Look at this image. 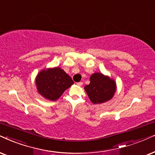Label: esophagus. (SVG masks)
<instances>
[{"instance_id":"obj_1","label":"esophagus","mask_w":155,"mask_h":155,"mask_svg":"<svg viewBox=\"0 0 155 155\" xmlns=\"http://www.w3.org/2000/svg\"><path fill=\"white\" fill-rule=\"evenodd\" d=\"M76 84H77L78 86H80V87H81V86H82V84H83V82H81V81L78 82V83H76Z\"/></svg>"}]
</instances>
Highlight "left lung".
Wrapping results in <instances>:
<instances>
[{"instance_id": "left-lung-1", "label": "left lung", "mask_w": 155, "mask_h": 155, "mask_svg": "<svg viewBox=\"0 0 155 155\" xmlns=\"http://www.w3.org/2000/svg\"><path fill=\"white\" fill-rule=\"evenodd\" d=\"M92 103L102 104L112 99L117 90L115 81L101 73H94L90 76V83L84 87Z\"/></svg>"}]
</instances>
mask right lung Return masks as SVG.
I'll list each match as a JSON object with an SVG mask.
<instances>
[{
  "mask_svg": "<svg viewBox=\"0 0 155 155\" xmlns=\"http://www.w3.org/2000/svg\"><path fill=\"white\" fill-rule=\"evenodd\" d=\"M37 91L43 97L56 101L74 84L71 78L60 67L45 68L36 77Z\"/></svg>",
  "mask_w": 155,
  "mask_h": 155,
  "instance_id": "right-lung-1",
  "label": "right lung"
}]
</instances>
